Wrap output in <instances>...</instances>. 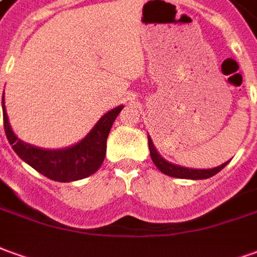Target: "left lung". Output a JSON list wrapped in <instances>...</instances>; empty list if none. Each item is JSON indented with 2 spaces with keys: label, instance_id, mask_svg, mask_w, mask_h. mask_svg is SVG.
Masks as SVG:
<instances>
[{
  "label": "left lung",
  "instance_id": "left-lung-1",
  "mask_svg": "<svg viewBox=\"0 0 257 257\" xmlns=\"http://www.w3.org/2000/svg\"><path fill=\"white\" fill-rule=\"evenodd\" d=\"M148 147H150V154H151L152 162L155 164V166L158 168L159 171L162 173H165L168 176H172V178H180V179H192V180H199V179H208L214 175L220 172L222 168H225L228 165L229 161L224 162L222 165L215 166L211 169H194V168H186V166L176 165L172 164L169 161H166L164 157H161V154L157 151V148L152 143L151 137L148 136Z\"/></svg>",
  "mask_w": 257,
  "mask_h": 257
}]
</instances>
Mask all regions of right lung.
<instances>
[{
  "instance_id": "obj_1",
  "label": "right lung",
  "mask_w": 257,
  "mask_h": 257,
  "mask_svg": "<svg viewBox=\"0 0 257 257\" xmlns=\"http://www.w3.org/2000/svg\"><path fill=\"white\" fill-rule=\"evenodd\" d=\"M124 106H116L96 121L92 130L74 146L61 150H46L24 143L12 132L3 96L4 128L18 157L43 176L56 182H74L98 171L106 155V140L113 121Z\"/></svg>"
}]
</instances>
